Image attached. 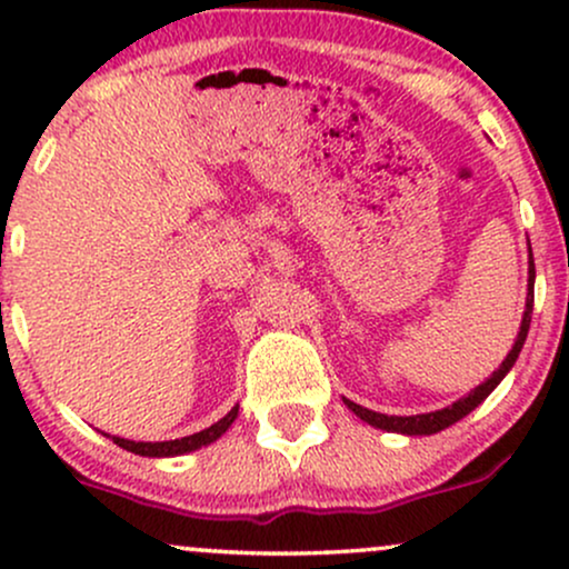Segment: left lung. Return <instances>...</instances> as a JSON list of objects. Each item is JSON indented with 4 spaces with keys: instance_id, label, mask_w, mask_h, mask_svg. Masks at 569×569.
<instances>
[{
    "instance_id": "left-lung-1",
    "label": "left lung",
    "mask_w": 569,
    "mask_h": 569,
    "mask_svg": "<svg viewBox=\"0 0 569 569\" xmlns=\"http://www.w3.org/2000/svg\"><path fill=\"white\" fill-rule=\"evenodd\" d=\"M532 302H535V259L530 253V280H527V310H525V318H521V329H519V337H516L511 352L506 356V361L500 363V369L495 371L492 377H489L487 382H481L479 388L471 390L466 398H460V401L452 403V407L447 409H439V411H430V415H415V417H393V415H380V411H371V409H363L358 407V403H352L345 398V403H348V409L356 411L361 420H367L369 426L375 428H382V430H393V433H409V436H430V433H439V430L455 426L457 420H462V417L468 415V411H473L479 407L485 398L492 393L495 388H498V382L502 377L508 375V369L513 367L516 358H519L521 348H525V339H527V331H530V321H532Z\"/></svg>"
}]
</instances>
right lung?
<instances>
[{
  "label": "right lung",
  "mask_w": 569,
  "mask_h": 569,
  "mask_svg": "<svg viewBox=\"0 0 569 569\" xmlns=\"http://www.w3.org/2000/svg\"><path fill=\"white\" fill-rule=\"evenodd\" d=\"M238 417V407H232L227 411L224 417H221L219 422H213L211 428L200 430V433H192V436H184V439H173V441H128V439H120V436H112V441L117 447L128 449V452L133 455H143V457H171V455H184V452H192V449H200L206 447V443L217 441L221 433H224L227 428L232 426V420Z\"/></svg>",
  "instance_id": "obj_1"
}]
</instances>
